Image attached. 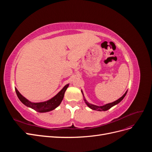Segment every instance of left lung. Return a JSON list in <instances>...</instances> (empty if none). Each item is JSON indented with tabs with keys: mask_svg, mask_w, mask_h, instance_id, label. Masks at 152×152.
I'll return each instance as SVG.
<instances>
[{
	"mask_svg": "<svg viewBox=\"0 0 152 152\" xmlns=\"http://www.w3.org/2000/svg\"><path fill=\"white\" fill-rule=\"evenodd\" d=\"M127 91H126V93L124 94L122 96V97H121L118 99H117V101H115V102H112V103H108V104H107L103 105V106H101V107H99V106H96V105H93V104H89L88 102H86V99H84V100H85L86 103L87 104V105L88 106V107H89L90 108L93 109V110H97V111H106V110H108V109L111 108L112 107H113L114 105H115V104H118V103H120V102H121V101L124 99V98L126 96V94H127Z\"/></svg>",
	"mask_w": 152,
	"mask_h": 152,
	"instance_id": "8db88e82",
	"label": "left lung"
}]
</instances>
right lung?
Returning <instances> with one entry per match:
<instances>
[{"instance_id":"obj_1","label":"right lung","mask_w":152,"mask_h":152,"mask_svg":"<svg viewBox=\"0 0 152 152\" xmlns=\"http://www.w3.org/2000/svg\"><path fill=\"white\" fill-rule=\"evenodd\" d=\"M68 86L69 84L66 85L56 96H54L53 98L47 101V102L41 103H31L29 102L28 99H26L25 97H23V96L20 93V92L18 91L16 88H15V90L18 98L20 99L21 102L25 105L35 110L37 112L43 113L51 111V110L55 109L60 104L63 99L64 94H65V93L66 89L68 88Z\"/></svg>"}]
</instances>
